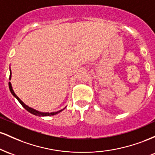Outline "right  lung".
Listing matches in <instances>:
<instances>
[{"label": "right lung", "instance_id": "add662e5", "mask_svg": "<svg viewBox=\"0 0 155 155\" xmlns=\"http://www.w3.org/2000/svg\"><path fill=\"white\" fill-rule=\"evenodd\" d=\"M11 77H12V72H11V70H10V76H9V79H11ZM8 86H9V90H10V91H11V92H12V95H14V97H15L17 99V101H18L20 103L21 105H22V106H23V107H24L25 108V109L27 110V111H29L30 113L33 114L35 115V116H39V117H44V116H53V115L57 114L60 113V111H63V110L64 109V108H63V109L60 110V111H58L51 112V113H49V112H40V111H36V110L33 109V108H31V107H29V106H27V105L25 104L24 103H23L22 101H21L20 99H19L18 97H17V95H16V94L15 93V92H14L13 89H12V84H11V82L8 83Z\"/></svg>", "mask_w": 155, "mask_h": 155}]
</instances>
